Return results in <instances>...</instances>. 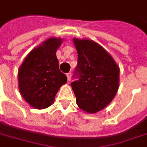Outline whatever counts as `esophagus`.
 <instances>
[{
  "label": "esophagus",
  "mask_w": 147,
  "mask_h": 147,
  "mask_svg": "<svg viewBox=\"0 0 147 147\" xmlns=\"http://www.w3.org/2000/svg\"><path fill=\"white\" fill-rule=\"evenodd\" d=\"M66 76H67V79H68V81L71 80V76H72L71 73H68V74H66Z\"/></svg>",
  "instance_id": "34e87169"
}]
</instances>
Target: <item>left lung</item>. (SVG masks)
<instances>
[{
	"label": "left lung",
	"instance_id": "8db88e82",
	"mask_svg": "<svg viewBox=\"0 0 147 147\" xmlns=\"http://www.w3.org/2000/svg\"><path fill=\"white\" fill-rule=\"evenodd\" d=\"M78 65L71 82L76 103L83 111L95 113L112 102L119 88V67L99 44L90 39H74Z\"/></svg>",
	"mask_w": 147,
	"mask_h": 147
}]
</instances>
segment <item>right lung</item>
<instances>
[{"label": "right lung", "instance_id": "right-lung-1", "mask_svg": "<svg viewBox=\"0 0 147 147\" xmlns=\"http://www.w3.org/2000/svg\"><path fill=\"white\" fill-rule=\"evenodd\" d=\"M60 38H50L26 57L18 70V86L26 101L37 109L51 106L67 77L59 69L56 56L61 44Z\"/></svg>", "mask_w": 147, "mask_h": 147}]
</instances>
